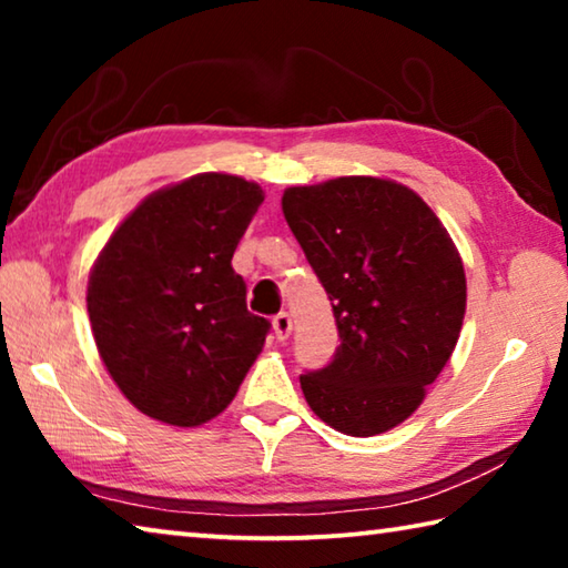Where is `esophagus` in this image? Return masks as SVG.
<instances>
[{
    "label": "esophagus",
    "instance_id": "obj_1",
    "mask_svg": "<svg viewBox=\"0 0 568 568\" xmlns=\"http://www.w3.org/2000/svg\"><path fill=\"white\" fill-rule=\"evenodd\" d=\"M273 331H275V338L277 341H285L287 335L293 331V318L287 313H277L273 318Z\"/></svg>",
    "mask_w": 568,
    "mask_h": 568
}]
</instances>
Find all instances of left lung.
<instances>
[{
    "mask_svg": "<svg viewBox=\"0 0 568 568\" xmlns=\"http://www.w3.org/2000/svg\"><path fill=\"white\" fill-rule=\"evenodd\" d=\"M283 215L333 305L341 345L301 376L307 406L345 436L386 434L454 353L466 273L448 230L410 187L335 178L287 187Z\"/></svg>",
    "mask_w": 568,
    "mask_h": 568,
    "instance_id": "1",
    "label": "left lung"
}]
</instances>
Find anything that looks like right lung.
<instances>
[{
	"label": "right lung",
	"mask_w": 568,
	"mask_h": 568,
	"mask_svg": "<svg viewBox=\"0 0 568 568\" xmlns=\"http://www.w3.org/2000/svg\"><path fill=\"white\" fill-rule=\"evenodd\" d=\"M263 200L257 182L200 172L148 195L100 250L88 281L92 335L145 416L203 426L261 355L271 323L247 313L230 261Z\"/></svg>",
	"instance_id": "obj_1"
}]
</instances>
